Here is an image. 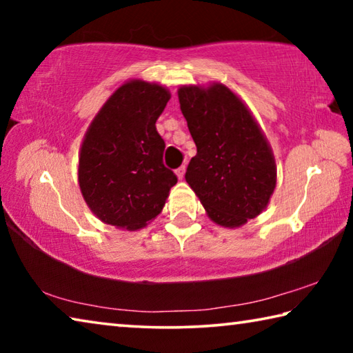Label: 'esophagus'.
I'll use <instances>...</instances> for the list:
<instances>
[{"label": "esophagus", "mask_w": 353, "mask_h": 353, "mask_svg": "<svg viewBox=\"0 0 353 353\" xmlns=\"http://www.w3.org/2000/svg\"><path fill=\"white\" fill-rule=\"evenodd\" d=\"M183 174H185V165L179 166V168L176 170V176H177V179H183Z\"/></svg>", "instance_id": "obj_1"}]
</instances>
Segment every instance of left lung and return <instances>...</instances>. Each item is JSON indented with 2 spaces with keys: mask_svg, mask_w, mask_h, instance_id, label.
<instances>
[{
  "mask_svg": "<svg viewBox=\"0 0 353 353\" xmlns=\"http://www.w3.org/2000/svg\"><path fill=\"white\" fill-rule=\"evenodd\" d=\"M177 94L198 148L185 181L213 223L246 224L265 210L276 188L270 143L246 104L223 83L183 85Z\"/></svg>",
  "mask_w": 353,
  "mask_h": 353,
  "instance_id": "left-lung-1",
  "label": "left lung"
}]
</instances>
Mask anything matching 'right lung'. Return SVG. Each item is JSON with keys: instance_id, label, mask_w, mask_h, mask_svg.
Returning a JSON list of instances; mask_svg holds the SVG:
<instances>
[{"instance_id": "right-lung-1", "label": "right lung", "mask_w": 353, "mask_h": 353, "mask_svg": "<svg viewBox=\"0 0 353 353\" xmlns=\"http://www.w3.org/2000/svg\"><path fill=\"white\" fill-rule=\"evenodd\" d=\"M170 98L159 83H123L83 137L77 179L87 205L103 223L141 229L162 212L177 183L163 165L165 141L155 129Z\"/></svg>"}]
</instances>
